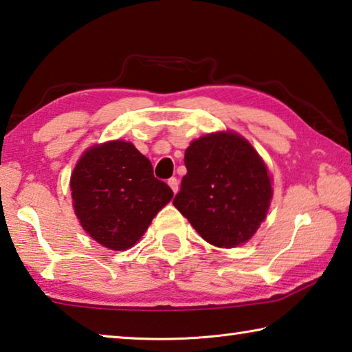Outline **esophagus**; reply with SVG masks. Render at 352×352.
Segmentation results:
<instances>
[{"instance_id":"obj_1","label":"esophagus","mask_w":352,"mask_h":352,"mask_svg":"<svg viewBox=\"0 0 352 352\" xmlns=\"http://www.w3.org/2000/svg\"><path fill=\"white\" fill-rule=\"evenodd\" d=\"M168 184L170 186V189L174 190V194H177V190H178V180L175 177H172V178H169L168 180Z\"/></svg>"}]
</instances>
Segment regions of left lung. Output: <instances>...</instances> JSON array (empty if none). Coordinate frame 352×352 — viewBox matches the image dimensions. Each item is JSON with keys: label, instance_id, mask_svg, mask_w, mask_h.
Wrapping results in <instances>:
<instances>
[{"label": "left lung", "instance_id": "obj_1", "mask_svg": "<svg viewBox=\"0 0 352 352\" xmlns=\"http://www.w3.org/2000/svg\"><path fill=\"white\" fill-rule=\"evenodd\" d=\"M188 174L174 198L201 239L219 248L246 243L266 219L271 177L261 157L235 132H215L184 152Z\"/></svg>", "mask_w": 352, "mask_h": 352}]
</instances>
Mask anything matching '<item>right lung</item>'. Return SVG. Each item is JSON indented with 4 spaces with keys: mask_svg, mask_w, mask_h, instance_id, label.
<instances>
[{
    "mask_svg": "<svg viewBox=\"0 0 352 352\" xmlns=\"http://www.w3.org/2000/svg\"><path fill=\"white\" fill-rule=\"evenodd\" d=\"M70 190L82 229L112 251L135 245L174 197L154 177L149 160L123 140L89 148L72 172Z\"/></svg>",
    "mask_w": 352,
    "mask_h": 352,
    "instance_id": "obj_1",
    "label": "right lung"
}]
</instances>
